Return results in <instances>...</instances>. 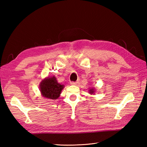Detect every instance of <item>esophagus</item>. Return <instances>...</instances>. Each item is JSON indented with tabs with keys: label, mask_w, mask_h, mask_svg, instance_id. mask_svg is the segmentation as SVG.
<instances>
[{
	"label": "esophagus",
	"mask_w": 147,
	"mask_h": 147,
	"mask_svg": "<svg viewBox=\"0 0 147 147\" xmlns=\"http://www.w3.org/2000/svg\"><path fill=\"white\" fill-rule=\"evenodd\" d=\"M78 83V82H71V85H76V84Z\"/></svg>",
	"instance_id": "34e87169"
}]
</instances>
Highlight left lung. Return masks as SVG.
<instances>
[{"label":"left lung","instance_id":"obj_1","mask_svg":"<svg viewBox=\"0 0 147 147\" xmlns=\"http://www.w3.org/2000/svg\"><path fill=\"white\" fill-rule=\"evenodd\" d=\"M95 92V90H94V89H90V93H91V94H92V93H94Z\"/></svg>","mask_w":147,"mask_h":147}]
</instances>
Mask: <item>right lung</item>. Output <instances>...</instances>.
<instances>
[{
    "mask_svg": "<svg viewBox=\"0 0 147 147\" xmlns=\"http://www.w3.org/2000/svg\"><path fill=\"white\" fill-rule=\"evenodd\" d=\"M40 88L43 96L49 99L55 100L60 96L64 85L58 83L55 78L53 76L43 80L40 83Z\"/></svg>",
    "mask_w": 147,
    "mask_h": 147,
    "instance_id": "1",
    "label": "right lung"
}]
</instances>
